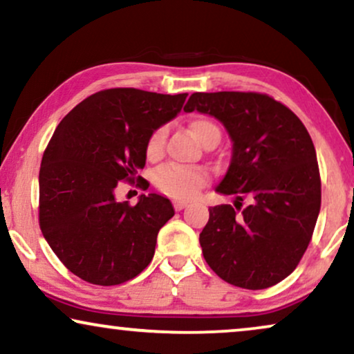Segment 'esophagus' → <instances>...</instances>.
Wrapping results in <instances>:
<instances>
[{
	"mask_svg": "<svg viewBox=\"0 0 354 354\" xmlns=\"http://www.w3.org/2000/svg\"><path fill=\"white\" fill-rule=\"evenodd\" d=\"M187 206H188L187 201H178V200L174 201V207H176V211H182L183 207H187Z\"/></svg>",
	"mask_w": 354,
	"mask_h": 354,
	"instance_id": "esophagus-1",
	"label": "esophagus"
}]
</instances>
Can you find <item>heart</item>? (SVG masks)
<instances>
[{
    "label": "heart",
    "mask_w": 354,
    "mask_h": 354,
    "mask_svg": "<svg viewBox=\"0 0 354 354\" xmlns=\"http://www.w3.org/2000/svg\"><path fill=\"white\" fill-rule=\"evenodd\" d=\"M190 130L198 142L203 147L216 135H221L217 125L209 119L198 118L190 122ZM166 127H159L149 135L147 142V158L159 159L162 154L164 143H166ZM207 180V174L200 167H178V166H167L162 167L161 171L154 177V185L161 190L164 195L172 198H192L196 195V192L205 185Z\"/></svg>",
    "instance_id": "1"
}]
</instances>
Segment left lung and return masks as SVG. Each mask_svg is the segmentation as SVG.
Here are the masks:
<instances>
[{
    "label": "left lung",
    "instance_id": "8db88e82",
    "mask_svg": "<svg viewBox=\"0 0 354 354\" xmlns=\"http://www.w3.org/2000/svg\"><path fill=\"white\" fill-rule=\"evenodd\" d=\"M209 114L232 140V158L216 192L245 197L209 209L200 234L209 268L235 287L263 290L288 277L311 241L321 211L316 149L301 120L268 95L193 93L183 108Z\"/></svg>",
    "mask_w": 354,
    "mask_h": 354
}]
</instances>
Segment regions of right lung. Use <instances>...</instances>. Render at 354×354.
Wrapping results in <instances>:
<instances>
[{"label":"right lung","mask_w":354,"mask_h":354,"mask_svg":"<svg viewBox=\"0 0 354 354\" xmlns=\"http://www.w3.org/2000/svg\"><path fill=\"white\" fill-rule=\"evenodd\" d=\"M185 98L103 90L77 104L53 133L38 177L41 234L85 282L119 285L151 263L158 232L174 216L171 200L149 193L129 206L114 190L145 167L149 135L177 118Z\"/></svg>","instance_id":"right-lung-1"}]
</instances>
